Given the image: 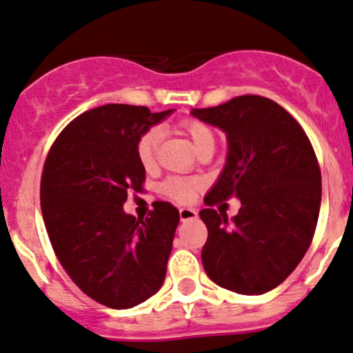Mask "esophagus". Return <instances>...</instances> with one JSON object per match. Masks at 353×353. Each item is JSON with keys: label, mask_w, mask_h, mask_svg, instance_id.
Instances as JSON below:
<instances>
[{"label": "esophagus", "mask_w": 353, "mask_h": 353, "mask_svg": "<svg viewBox=\"0 0 353 353\" xmlns=\"http://www.w3.org/2000/svg\"><path fill=\"white\" fill-rule=\"evenodd\" d=\"M196 215H198V212H196L195 208H188V207L180 208V220L181 221L196 219Z\"/></svg>", "instance_id": "34e87169"}]
</instances>
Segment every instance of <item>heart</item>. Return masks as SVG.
<instances>
[{
  "label": "heart",
  "mask_w": 353,
  "mask_h": 353,
  "mask_svg": "<svg viewBox=\"0 0 353 353\" xmlns=\"http://www.w3.org/2000/svg\"><path fill=\"white\" fill-rule=\"evenodd\" d=\"M183 132L195 146V150L201 148V146L213 143V133L207 125L200 123V121L190 120L181 125ZM161 132L158 128H150L138 138L137 141V158L143 168H152L155 165L157 148L160 143ZM201 181L196 178H180V176H170L166 178L163 183L160 185V192L163 193L166 198H172L175 201H190L196 195L198 188H200Z\"/></svg>",
  "instance_id": "heart-1"
}]
</instances>
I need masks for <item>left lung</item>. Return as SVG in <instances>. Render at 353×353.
<instances>
[{
    "label": "left lung",
    "mask_w": 353,
    "mask_h": 353,
    "mask_svg": "<svg viewBox=\"0 0 353 353\" xmlns=\"http://www.w3.org/2000/svg\"><path fill=\"white\" fill-rule=\"evenodd\" d=\"M192 114L227 134V161L205 205L236 196L233 219L203 208L208 228L201 263L210 279L241 295H262L295 270L310 247L322 201V176L310 140L268 98L236 97Z\"/></svg>",
    "instance_id": "obj_1"
}]
</instances>
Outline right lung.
I'll return each mask as SVG.
<instances>
[{
	"instance_id": "add662e5",
	"label": "right lung",
	"mask_w": 353,
	"mask_h": 353,
	"mask_svg": "<svg viewBox=\"0 0 353 353\" xmlns=\"http://www.w3.org/2000/svg\"><path fill=\"white\" fill-rule=\"evenodd\" d=\"M173 110L103 105L59 133L41 175V213L59 263L81 292L114 310L137 307L165 282L180 213L155 201L146 219L125 213L141 190L137 141Z\"/></svg>"
}]
</instances>
